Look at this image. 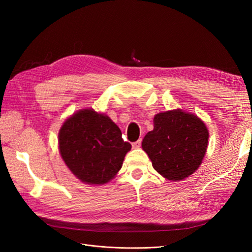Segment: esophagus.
Returning <instances> with one entry per match:
<instances>
[{"instance_id": "esophagus-1", "label": "esophagus", "mask_w": 252, "mask_h": 252, "mask_svg": "<svg viewBox=\"0 0 252 252\" xmlns=\"http://www.w3.org/2000/svg\"><path fill=\"white\" fill-rule=\"evenodd\" d=\"M141 144H142V139H139L138 141H135L132 143V147L133 148H140L141 147Z\"/></svg>"}]
</instances>
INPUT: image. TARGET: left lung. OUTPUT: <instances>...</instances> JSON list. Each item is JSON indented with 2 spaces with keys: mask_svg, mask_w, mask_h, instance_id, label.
Returning a JSON list of instances; mask_svg holds the SVG:
<instances>
[{
  "mask_svg": "<svg viewBox=\"0 0 252 252\" xmlns=\"http://www.w3.org/2000/svg\"><path fill=\"white\" fill-rule=\"evenodd\" d=\"M154 122V130L143 140V149L164 178L184 180L199 168L204 158L207 127L194 114L180 109L158 113Z\"/></svg>",
  "mask_w": 252,
  "mask_h": 252,
  "instance_id": "left-lung-1",
  "label": "left lung"
}]
</instances>
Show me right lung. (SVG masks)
<instances>
[{"label": "right lung", "mask_w": 252, "mask_h": 252, "mask_svg": "<svg viewBox=\"0 0 252 252\" xmlns=\"http://www.w3.org/2000/svg\"><path fill=\"white\" fill-rule=\"evenodd\" d=\"M59 148L75 177L101 185L118 173L131 145L122 139L120 128L107 116L83 109L61 127Z\"/></svg>", "instance_id": "obj_1"}]
</instances>
